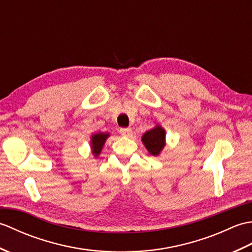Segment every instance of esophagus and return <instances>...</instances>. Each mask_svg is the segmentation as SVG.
<instances>
[{
  "mask_svg": "<svg viewBox=\"0 0 252 252\" xmlns=\"http://www.w3.org/2000/svg\"><path fill=\"white\" fill-rule=\"evenodd\" d=\"M120 134L121 135H125V136H129L131 133H132V130L130 129V127H122V129H120Z\"/></svg>",
  "mask_w": 252,
  "mask_h": 252,
  "instance_id": "1",
  "label": "esophagus"
}]
</instances>
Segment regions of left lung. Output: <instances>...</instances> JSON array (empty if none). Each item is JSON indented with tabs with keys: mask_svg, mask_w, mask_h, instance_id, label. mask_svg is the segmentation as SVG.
Segmentation results:
<instances>
[{
	"mask_svg": "<svg viewBox=\"0 0 252 252\" xmlns=\"http://www.w3.org/2000/svg\"><path fill=\"white\" fill-rule=\"evenodd\" d=\"M142 142L153 156H158L165 145V131L161 126L157 125L152 130L144 133Z\"/></svg>",
	"mask_w": 252,
	"mask_h": 252,
	"instance_id": "1",
	"label": "left lung"
}]
</instances>
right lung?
Wrapping results in <instances>:
<instances>
[{
    "instance_id": "right-lung-1",
    "label": "right lung",
    "mask_w": 252,
    "mask_h": 252,
    "mask_svg": "<svg viewBox=\"0 0 252 252\" xmlns=\"http://www.w3.org/2000/svg\"><path fill=\"white\" fill-rule=\"evenodd\" d=\"M108 136H109V133H103V132L95 133V134L91 136V148H92V154L95 157H97L100 154L104 144Z\"/></svg>"
}]
</instances>
